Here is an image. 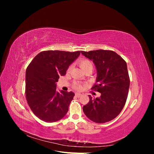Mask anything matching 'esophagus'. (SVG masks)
Returning <instances> with one entry per match:
<instances>
[{"label":"esophagus","mask_w":154,"mask_h":154,"mask_svg":"<svg viewBox=\"0 0 154 154\" xmlns=\"http://www.w3.org/2000/svg\"><path fill=\"white\" fill-rule=\"evenodd\" d=\"M75 96L78 97H80V96H82V94H80V93H76L75 94Z\"/></svg>","instance_id":"1"}]
</instances>
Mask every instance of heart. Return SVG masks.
Returning a JSON list of instances; mask_svg holds the SVG:
<instances>
[{
	"label": "heart",
	"instance_id": "heart-1",
	"mask_svg": "<svg viewBox=\"0 0 154 154\" xmlns=\"http://www.w3.org/2000/svg\"><path fill=\"white\" fill-rule=\"evenodd\" d=\"M79 63H80V66L81 68L85 72L86 71H87V70L90 69H93L92 62L89 60L86 59V58L81 59L80 61H79ZM72 68V66H70L68 67L67 70V72H69L70 71H71ZM74 88H76V90H81L82 88V85H80V84H79V83H74Z\"/></svg>",
	"mask_w": 154,
	"mask_h": 154
}]
</instances>
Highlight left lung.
Segmentation results:
<instances>
[{"label": "left lung", "instance_id": "obj_1", "mask_svg": "<svg viewBox=\"0 0 154 154\" xmlns=\"http://www.w3.org/2000/svg\"><path fill=\"white\" fill-rule=\"evenodd\" d=\"M92 60L97 71L96 83L92 89L101 93L100 97H89L83 107L87 117L97 123L109 122L122 112L127 99L130 79L127 63L112 51H81Z\"/></svg>", "mask_w": 154, "mask_h": 154}]
</instances>
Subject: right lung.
<instances>
[{
	"label": "right lung",
	"instance_id": "1",
	"mask_svg": "<svg viewBox=\"0 0 154 154\" xmlns=\"http://www.w3.org/2000/svg\"><path fill=\"white\" fill-rule=\"evenodd\" d=\"M80 54V51H45L37 54L26 71V96L32 112L45 122L63 118L73 99L72 92L57 91L60 76Z\"/></svg>",
	"mask_w": 154,
	"mask_h": 154
}]
</instances>
